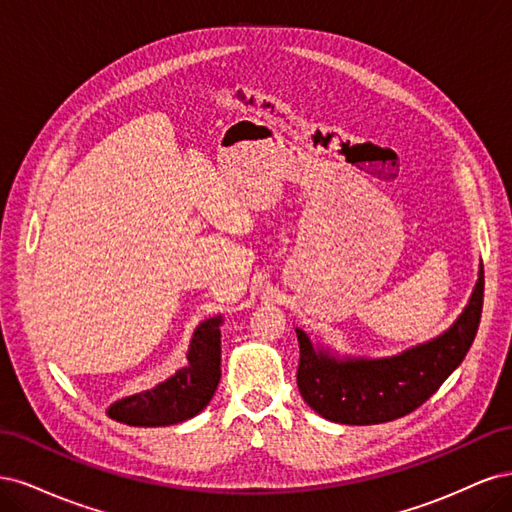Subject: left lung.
<instances>
[{
    "label": "left lung",
    "instance_id": "1",
    "mask_svg": "<svg viewBox=\"0 0 512 512\" xmlns=\"http://www.w3.org/2000/svg\"><path fill=\"white\" fill-rule=\"evenodd\" d=\"M483 290L480 265L468 305L451 327L382 359L339 356L329 346H314L303 329H294L301 348L297 384L305 404L342 425H378L423 406L468 354L483 312Z\"/></svg>",
    "mask_w": 512,
    "mask_h": 512
}]
</instances>
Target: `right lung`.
Masks as SVG:
<instances>
[{"mask_svg":"<svg viewBox=\"0 0 512 512\" xmlns=\"http://www.w3.org/2000/svg\"><path fill=\"white\" fill-rule=\"evenodd\" d=\"M224 318L213 316L198 324L188 348V365L153 389L117 399L106 414L132 427H166L188 421L203 412L222 376L220 327Z\"/></svg>","mask_w":512,"mask_h":512,"instance_id":"obj_1","label":"right lung"}]
</instances>
